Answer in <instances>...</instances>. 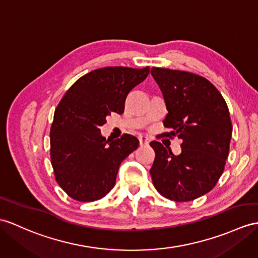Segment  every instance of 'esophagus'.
<instances>
[{
    "label": "esophagus",
    "instance_id": "34e87169",
    "mask_svg": "<svg viewBox=\"0 0 258 258\" xmlns=\"http://www.w3.org/2000/svg\"><path fill=\"white\" fill-rule=\"evenodd\" d=\"M139 142H140V146H147V144H149L150 140L148 137L141 136V137H139Z\"/></svg>",
    "mask_w": 258,
    "mask_h": 258
}]
</instances>
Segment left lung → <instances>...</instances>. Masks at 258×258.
Returning <instances> with one entry per match:
<instances>
[{
  "label": "left lung",
  "mask_w": 258,
  "mask_h": 258,
  "mask_svg": "<svg viewBox=\"0 0 258 258\" xmlns=\"http://www.w3.org/2000/svg\"><path fill=\"white\" fill-rule=\"evenodd\" d=\"M160 86L168 114L163 136L178 137L181 152L174 155L161 142L150 169L153 185L162 196L177 203L190 202L209 192L224 171L232 136L228 105L217 87L198 74L151 69Z\"/></svg>",
  "instance_id": "left-lung-1"
}]
</instances>
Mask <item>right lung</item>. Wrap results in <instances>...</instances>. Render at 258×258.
I'll use <instances>...</instances> for the list:
<instances>
[{
	"mask_svg": "<svg viewBox=\"0 0 258 258\" xmlns=\"http://www.w3.org/2000/svg\"><path fill=\"white\" fill-rule=\"evenodd\" d=\"M149 73V67L97 69L75 82L56 106L50 158L56 183L71 198L94 202L115 186L119 166L139 140L127 134L106 140L99 128L111 112L122 114L129 92Z\"/></svg>",
	"mask_w": 258,
	"mask_h": 258,
	"instance_id": "add662e5",
	"label": "right lung"
}]
</instances>
